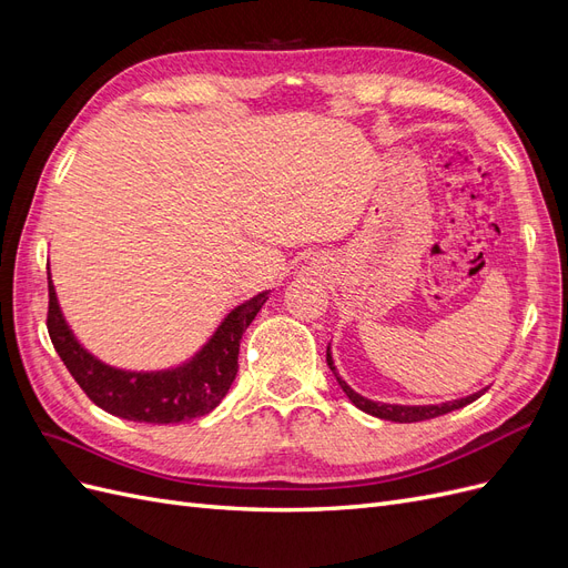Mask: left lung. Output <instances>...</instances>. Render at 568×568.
Returning <instances> with one entry per match:
<instances>
[{
  "mask_svg": "<svg viewBox=\"0 0 568 568\" xmlns=\"http://www.w3.org/2000/svg\"><path fill=\"white\" fill-rule=\"evenodd\" d=\"M326 365H329V369L334 372L336 382L341 386V390L348 395V400L357 407L367 412V415L372 417H379V419H388V422H398V424H409V422H424V419H434V417H440V415H448V412L453 409H459L464 405L474 403L476 398H480L484 395V390H476L471 395H467V398H459V400H448V403H440V405H398V403H376V400H369L365 398V395H359L357 390H353L346 382L341 379L336 367H334V359H332V351L329 346H326Z\"/></svg>",
  "mask_w": 568,
  "mask_h": 568,
  "instance_id": "obj_1",
  "label": "left lung"
}]
</instances>
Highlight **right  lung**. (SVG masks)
<instances>
[{
	"label": "right lung",
	"mask_w": 568,
	"mask_h": 568,
	"mask_svg": "<svg viewBox=\"0 0 568 568\" xmlns=\"http://www.w3.org/2000/svg\"><path fill=\"white\" fill-rule=\"evenodd\" d=\"M47 280V329L68 372L88 393V398L101 409H106L109 415L146 424L189 422L209 415L220 405L239 369V343H242L246 326L267 301V291H263V294L236 305L220 322L213 336L203 343L201 351H196L186 363L156 372H132L101 363L82 346L61 313L49 265Z\"/></svg>",
	"instance_id": "add662e5"
}]
</instances>
